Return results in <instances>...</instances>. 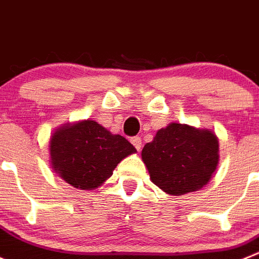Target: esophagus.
Masks as SVG:
<instances>
[{"label":"esophagus","mask_w":259,"mask_h":259,"mask_svg":"<svg viewBox=\"0 0 259 259\" xmlns=\"http://www.w3.org/2000/svg\"><path fill=\"white\" fill-rule=\"evenodd\" d=\"M130 142H132L133 146L137 148V151H139L142 148V139L139 138V137H133V138L130 139Z\"/></svg>","instance_id":"34e87169"}]
</instances>
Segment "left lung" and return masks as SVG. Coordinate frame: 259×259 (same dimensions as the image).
Instances as JSON below:
<instances>
[{
    "label": "left lung",
    "instance_id": "8db88e82",
    "mask_svg": "<svg viewBox=\"0 0 259 259\" xmlns=\"http://www.w3.org/2000/svg\"><path fill=\"white\" fill-rule=\"evenodd\" d=\"M218 147L210 130L170 124L143 147L142 158L151 181L169 195L179 196L210 181L220 160Z\"/></svg>",
    "mask_w": 259,
    "mask_h": 259
}]
</instances>
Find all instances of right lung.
Returning a JSON list of instances; mask_svg holds the SVG:
<instances>
[{
    "label": "right lung",
    "instance_id": "1",
    "mask_svg": "<svg viewBox=\"0 0 259 259\" xmlns=\"http://www.w3.org/2000/svg\"><path fill=\"white\" fill-rule=\"evenodd\" d=\"M137 152L121 135L86 120L57 130L50 141L51 165L67 183L81 190L101 186L118 162Z\"/></svg>",
    "mask_w": 259,
    "mask_h": 259
}]
</instances>
